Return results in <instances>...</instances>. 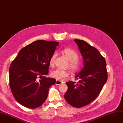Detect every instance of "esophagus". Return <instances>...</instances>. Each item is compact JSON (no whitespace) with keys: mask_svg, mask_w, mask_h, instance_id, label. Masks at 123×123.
<instances>
[{"mask_svg":"<svg viewBox=\"0 0 123 123\" xmlns=\"http://www.w3.org/2000/svg\"><path fill=\"white\" fill-rule=\"evenodd\" d=\"M62 83H63V82L61 81H59V80H58L55 81V85H61Z\"/></svg>","mask_w":123,"mask_h":123,"instance_id":"34e87169","label":"esophagus"}]
</instances>
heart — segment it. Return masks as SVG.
Wrapping results in <instances>:
<instances>
[{
    "label": "heart",
    "mask_w": 123,
    "mask_h": 123,
    "mask_svg": "<svg viewBox=\"0 0 123 123\" xmlns=\"http://www.w3.org/2000/svg\"><path fill=\"white\" fill-rule=\"evenodd\" d=\"M64 55L69 61V68L73 72H76L80 70L81 68V62L79 61V55L75 50L70 48H66L62 51ZM57 53L54 52L51 57L50 59V64L51 65H54ZM69 75V72L61 69H55L51 73L52 77L58 80H63L64 79L68 77Z\"/></svg>",
    "instance_id": "1"
}]
</instances>
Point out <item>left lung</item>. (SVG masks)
<instances>
[{"label":"left lung","instance_id":"obj_1","mask_svg":"<svg viewBox=\"0 0 123 123\" xmlns=\"http://www.w3.org/2000/svg\"><path fill=\"white\" fill-rule=\"evenodd\" d=\"M83 61V68L75 75L79 83H66L68 89L64 95L68 104L75 108L84 106L93 101L106 82L108 74L106 62L95 48L85 41L75 39Z\"/></svg>","mask_w":123,"mask_h":123}]
</instances>
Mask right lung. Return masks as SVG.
<instances>
[{"instance_id":"add662e5","label":"right lung","mask_w":123,"mask_h":123,"mask_svg":"<svg viewBox=\"0 0 123 123\" xmlns=\"http://www.w3.org/2000/svg\"><path fill=\"white\" fill-rule=\"evenodd\" d=\"M58 45L57 42L36 41L21 49L12 62L10 88L16 100L23 106L38 108L47 99L55 79L43 75L48 74L50 59Z\"/></svg>"}]
</instances>
